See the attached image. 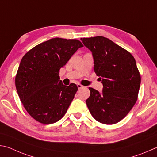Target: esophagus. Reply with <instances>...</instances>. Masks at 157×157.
<instances>
[{"label":"esophagus","instance_id":"esophagus-1","mask_svg":"<svg viewBox=\"0 0 157 157\" xmlns=\"http://www.w3.org/2000/svg\"><path fill=\"white\" fill-rule=\"evenodd\" d=\"M77 86H78V89H80L82 88V87H83V86H82V85L80 84H77Z\"/></svg>","mask_w":157,"mask_h":157}]
</instances>
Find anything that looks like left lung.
Instances as JSON below:
<instances>
[{
	"label": "left lung",
	"mask_w": 157,
	"mask_h": 157,
	"mask_svg": "<svg viewBox=\"0 0 157 157\" xmlns=\"http://www.w3.org/2000/svg\"><path fill=\"white\" fill-rule=\"evenodd\" d=\"M91 50L94 71L103 84L102 91L89 87L86 100L92 116L101 123L113 124L127 116L136 103L140 75L131 53L106 37L81 38Z\"/></svg>",
	"instance_id": "left-lung-1"
}]
</instances>
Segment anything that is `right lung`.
Masks as SVG:
<instances>
[{
    "label": "right lung",
    "mask_w": 157,
    "mask_h": 157,
    "mask_svg": "<svg viewBox=\"0 0 157 157\" xmlns=\"http://www.w3.org/2000/svg\"><path fill=\"white\" fill-rule=\"evenodd\" d=\"M82 47L77 39L53 38L23 57L15 78L16 88L25 110L39 123H56L67 111L78 86L73 83L63 85L59 70Z\"/></svg>",
    "instance_id": "add662e5"
}]
</instances>
